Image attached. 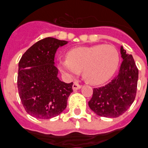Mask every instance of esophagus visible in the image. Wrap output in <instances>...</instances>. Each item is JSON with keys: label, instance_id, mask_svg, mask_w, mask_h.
<instances>
[{"label": "esophagus", "instance_id": "34e87169", "mask_svg": "<svg viewBox=\"0 0 148 148\" xmlns=\"http://www.w3.org/2000/svg\"><path fill=\"white\" fill-rule=\"evenodd\" d=\"M81 88L80 85H79L77 83H74L73 85V90H79Z\"/></svg>", "mask_w": 148, "mask_h": 148}]
</instances>
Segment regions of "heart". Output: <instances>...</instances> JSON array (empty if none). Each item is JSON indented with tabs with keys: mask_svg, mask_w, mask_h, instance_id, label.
<instances>
[{
	"mask_svg": "<svg viewBox=\"0 0 148 148\" xmlns=\"http://www.w3.org/2000/svg\"><path fill=\"white\" fill-rule=\"evenodd\" d=\"M119 53L112 45L97 44L70 50L67 59L59 58L58 67L68 78H73L82 70L88 83L99 85L109 80L119 65Z\"/></svg>",
	"mask_w": 148,
	"mask_h": 148,
	"instance_id": "b5f03b06",
	"label": "heart"
}]
</instances>
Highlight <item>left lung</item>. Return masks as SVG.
<instances>
[{
  "instance_id": "8db88e82",
  "label": "left lung",
  "mask_w": 148,
  "mask_h": 148,
  "mask_svg": "<svg viewBox=\"0 0 148 148\" xmlns=\"http://www.w3.org/2000/svg\"><path fill=\"white\" fill-rule=\"evenodd\" d=\"M123 62L118 75L104 86L94 88L88 105L99 116L116 118L129 109L135 99L138 69L131 54L120 47Z\"/></svg>"
}]
</instances>
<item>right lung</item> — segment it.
<instances>
[{"instance_id": "add662e5", "label": "right lung", "mask_w": 148, "mask_h": 148, "mask_svg": "<svg viewBox=\"0 0 148 148\" xmlns=\"http://www.w3.org/2000/svg\"><path fill=\"white\" fill-rule=\"evenodd\" d=\"M69 42L53 37L39 40L24 53L18 62L17 85L23 107L36 119H49L67 106L73 83L62 82L54 65L58 48Z\"/></svg>"}]
</instances>
